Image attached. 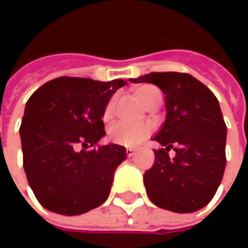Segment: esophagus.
Returning a JSON list of instances; mask_svg holds the SVG:
<instances>
[{
  "label": "esophagus",
  "mask_w": 248,
  "mask_h": 248,
  "mask_svg": "<svg viewBox=\"0 0 248 248\" xmlns=\"http://www.w3.org/2000/svg\"><path fill=\"white\" fill-rule=\"evenodd\" d=\"M125 152H127V156H128V157H132V156H135V153H137V150H135V149H132V148H128L127 150H125Z\"/></svg>",
  "instance_id": "esophagus-1"
}]
</instances>
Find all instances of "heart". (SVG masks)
<instances>
[{"instance_id":"heart-1","label":"heart","mask_w":248,"mask_h":248,"mask_svg":"<svg viewBox=\"0 0 248 248\" xmlns=\"http://www.w3.org/2000/svg\"><path fill=\"white\" fill-rule=\"evenodd\" d=\"M138 99L143 105H152L156 100H161V92L153 85H140L135 91ZM114 114V99L106 103L102 117L105 121H109ZM153 127L149 123H117L109 129V139L111 143L120 146H137L145 138L152 134Z\"/></svg>"}]
</instances>
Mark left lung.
<instances>
[{"mask_svg":"<svg viewBox=\"0 0 248 248\" xmlns=\"http://www.w3.org/2000/svg\"><path fill=\"white\" fill-rule=\"evenodd\" d=\"M131 82H152L166 95L167 117L155 137V164L143 175L155 204L174 213H193L214 197L226 166V124L215 95L187 73H150ZM176 150L171 159L168 152Z\"/></svg>","mask_w":248,"mask_h":248,"instance_id":"8db88e82","label":"left lung"}]
</instances>
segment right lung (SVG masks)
Here are the masks:
<instances>
[{"label":"right lung","mask_w":248,"mask_h":248,"mask_svg":"<svg viewBox=\"0 0 248 248\" xmlns=\"http://www.w3.org/2000/svg\"><path fill=\"white\" fill-rule=\"evenodd\" d=\"M124 80L58 77L27 100L20 124L23 167L40 204L80 215L108 199L116 168L127 158L120 145H99L102 114Z\"/></svg>","instance_id":"1"}]
</instances>
